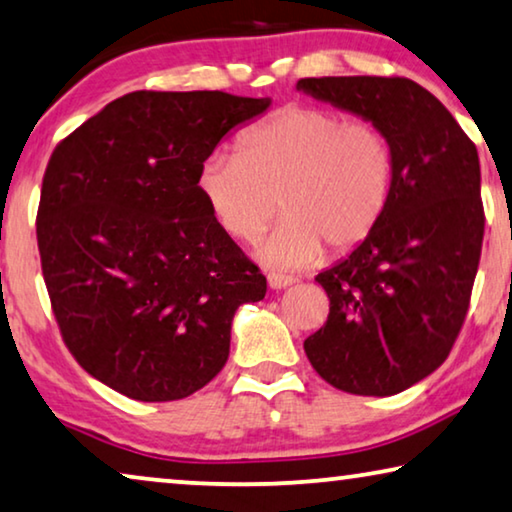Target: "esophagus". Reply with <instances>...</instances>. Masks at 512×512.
<instances>
[{
    "mask_svg": "<svg viewBox=\"0 0 512 512\" xmlns=\"http://www.w3.org/2000/svg\"><path fill=\"white\" fill-rule=\"evenodd\" d=\"M266 280H269V287L276 289V292H280V289H287L289 285H294L292 276H280V273H269Z\"/></svg>",
    "mask_w": 512,
    "mask_h": 512,
    "instance_id": "34e87169",
    "label": "esophagus"
}]
</instances>
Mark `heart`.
<instances>
[{
  "label": "heart",
  "instance_id": "obj_1",
  "mask_svg": "<svg viewBox=\"0 0 512 512\" xmlns=\"http://www.w3.org/2000/svg\"><path fill=\"white\" fill-rule=\"evenodd\" d=\"M393 158L377 128L338 112L287 108L236 142V156L204 160L197 186L213 218L253 243L280 209L282 223L257 248L273 269L317 262L324 246L349 253L375 232L391 195Z\"/></svg>",
  "mask_w": 512,
  "mask_h": 512
}]
</instances>
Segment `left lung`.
Masks as SVG:
<instances>
[{"mask_svg": "<svg viewBox=\"0 0 512 512\" xmlns=\"http://www.w3.org/2000/svg\"><path fill=\"white\" fill-rule=\"evenodd\" d=\"M296 89L370 121L391 149V195L368 239L315 278L329 319L303 342L317 375L354 395H395L446 361L483 246L476 144L407 78H303Z\"/></svg>", "mask_w": 512, "mask_h": 512, "instance_id": "obj_1", "label": "left lung"}]
</instances>
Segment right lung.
Returning a JSON list of instances; mask_svg holds the SVG:
<instances>
[{
    "label": "right lung",
    "instance_id": "obj_1",
    "mask_svg": "<svg viewBox=\"0 0 512 512\" xmlns=\"http://www.w3.org/2000/svg\"><path fill=\"white\" fill-rule=\"evenodd\" d=\"M271 98L133 91L52 151L36 239L61 338L91 377L140 402L200 391L230 356L232 319L266 278L197 177Z\"/></svg>",
    "mask_w": 512,
    "mask_h": 512
}]
</instances>
